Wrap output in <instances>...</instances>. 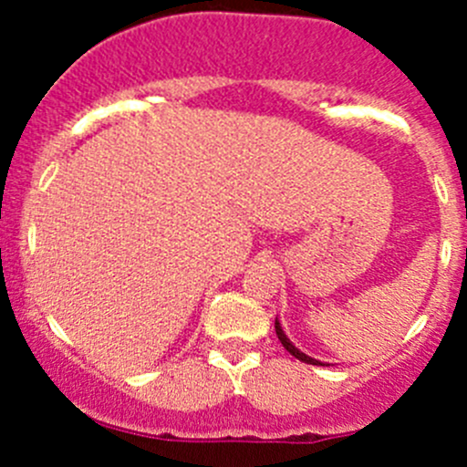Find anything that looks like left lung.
Returning <instances> with one entry per match:
<instances>
[{"instance_id":"1","label":"left lung","mask_w":467,"mask_h":467,"mask_svg":"<svg viewBox=\"0 0 467 467\" xmlns=\"http://www.w3.org/2000/svg\"><path fill=\"white\" fill-rule=\"evenodd\" d=\"M275 334H277V338H280V343H282V346H285V348H286V352H289V355H294V357H296V359L305 361V364H312V366H323V364H321V361L312 359V357H307V355H305V352H300V350H298V348H296V346H294V343H291V341H289V338H286V334H285V332H282L280 323H277V321H275Z\"/></svg>"}]
</instances>
